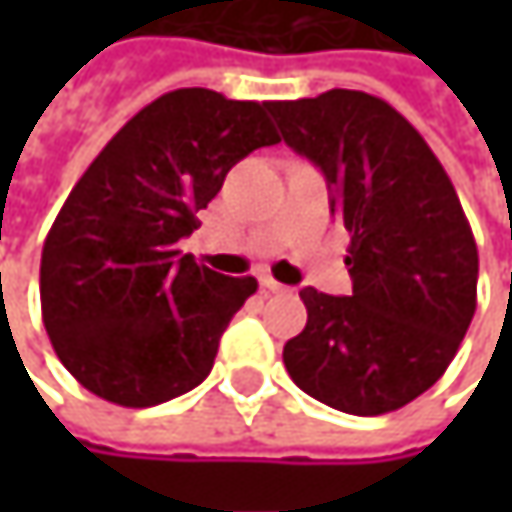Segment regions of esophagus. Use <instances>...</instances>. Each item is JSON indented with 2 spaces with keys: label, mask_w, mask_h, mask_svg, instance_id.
I'll return each mask as SVG.
<instances>
[{
  "label": "esophagus",
  "mask_w": 512,
  "mask_h": 512,
  "mask_svg": "<svg viewBox=\"0 0 512 512\" xmlns=\"http://www.w3.org/2000/svg\"><path fill=\"white\" fill-rule=\"evenodd\" d=\"M260 287H263V290H269V293H284V284H281V281H275L272 275H260Z\"/></svg>",
  "instance_id": "obj_1"
}]
</instances>
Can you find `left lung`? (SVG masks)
<instances>
[{
  "mask_svg": "<svg viewBox=\"0 0 512 512\" xmlns=\"http://www.w3.org/2000/svg\"><path fill=\"white\" fill-rule=\"evenodd\" d=\"M266 109L323 171L350 231L353 296L299 290L308 323L284 344V367L332 409L394 412L448 370L477 308V246L457 189L421 133L373 94L332 88Z\"/></svg>",
  "mask_w": 512,
  "mask_h": 512,
  "instance_id": "1",
  "label": "left lung"
}]
</instances>
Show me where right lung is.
Returning <instances> with one entry per match:
<instances>
[{"label":"right lung","instance_id":"obj_1","mask_svg":"<svg viewBox=\"0 0 512 512\" xmlns=\"http://www.w3.org/2000/svg\"><path fill=\"white\" fill-rule=\"evenodd\" d=\"M266 103L177 88L133 115L79 177L41 255L55 356L91 394L145 409L201 385L219 338L257 290L177 243L257 148L278 145Z\"/></svg>","mask_w":512,"mask_h":512}]
</instances>
